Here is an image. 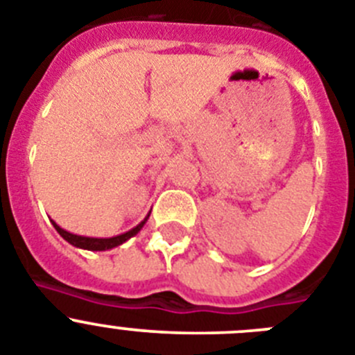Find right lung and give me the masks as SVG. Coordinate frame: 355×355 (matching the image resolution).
<instances>
[{
	"label": "right lung",
	"mask_w": 355,
	"mask_h": 355,
	"mask_svg": "<svg viewBox=\"0 0 355 355\" xmlns=\"http://www.w3.org/2000/svg\"><path fill=\"white\" fill-rule=\"evenodd\" d=\"M148 217H150V214L145 217V219H143L141 223H139L138 226H136V228L129 230V232L122 233V235H116V237H111V239H95V237H83V235H74V233H70V232H67V230L60 228V226L56 225L54 221H51V223H53V226L56 228V232H58L67 242H70L72 245H76V248L88 249V251H106V249L116 248V245L123 244V242L129 241L130 237H134V235H136V233L143 228V225H145Z\"/></svg>",
	"instance_id": "add662e5"
}]
</instances>
